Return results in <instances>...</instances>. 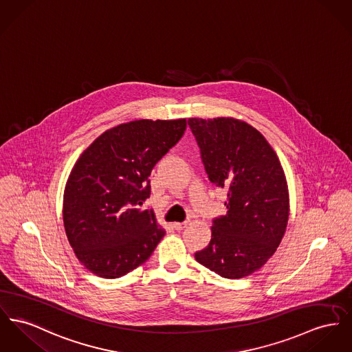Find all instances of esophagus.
I'll list each match as a JSON object with an SVG mask.
<instances>
[{"label":"esophagus","instance_id":"1","mask_svg":"<svg viewBox=\"0 0 352 352\" xmlns=\"http://www.w3.org/2000/svg\"><path fill=\"white\" fill-rule=\"evenodd\" d=\"M187 227V221H184V223H173V228L176 230V231H182V230H184Z\"/></svg>","mask_w":352,"mask_h":352}]
</instances>
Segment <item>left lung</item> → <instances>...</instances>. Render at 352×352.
Masks as SVG:
<instances>
[{
	"label": "left lung",
	"instance_id": "1",
	"mask_svg": "<svg viewBox=\"0 0 352 352\" xmlns=\"http://www.w3.org/2000/svg\"><path fill=\"white\" fill-rule=\"evenodd\" d=\"M208 179L228 189L226 214L216 217L207 248L195 258L227 279L260 270L285 234L289 196L284 170L272 146L245 121L188 118Z\"/></svg>",
	"mask_w": 352,
	"mask_h": 352
}]
</instances>
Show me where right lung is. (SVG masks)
<instances>
[{
    "mask_svg": "<svg viewBox=\"0 0 352 352\" xmlns=\"http://www.w3.org/2000/svg\"><path fill=\"white\" fill-rule=\"evenodd\" d=\"M187 120H135L108 129L81 153L67 180L63 219L67 237L92 274L116 279L145 263L165 230L151 195L156 163L183 138Z\"/></svg>",
    "mask_w": 352,
    "mask_h": 352,
    "instance_id": "right-lung-1",
    "label": "right lung"
}]
</instances>
